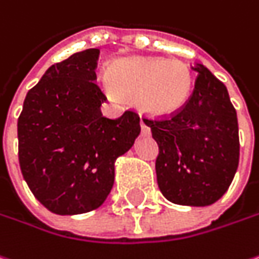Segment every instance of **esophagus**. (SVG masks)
<instances>
[{"label": "esophagus", "mask_w": 259, "mask_h": 259, "mask_svg": "<svg viewBox=\"0 0 259 259\" xmlns=\"http://www.w3.org/2000/svg\"><path fill=\"white\" fill-rule=\"evenodd\" d=\"M141 127H142V133H145V135H148L149 133V126L146 124V121L141 117Z\"/></svg>", "instance_id": "obj_1"}]
</instances>
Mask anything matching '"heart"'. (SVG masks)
Segmentation results:
<instances>
[{
    "instance_id": "1",
    "label": "heart",
    "mask_w": 259,
    "mask_h": 259,
    "mask_svg": "<svg viewBox=\"0 0 259 259\" xmlns=\"http://www.w3.org/2000/svg\"><path fill=\"white\" fill-rule=\"evenodd\" d=\"M111 97H138L139 107L156 117L174 114L191 96L194 78L178 59L126 58L117 61L103 79Z\"/></svg>"
}]
</instances>
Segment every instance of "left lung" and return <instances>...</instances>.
I'll return each mask as SVG.
<instances>
[{
  "instance_id": "left-lung-1",
  "label": "left lung",
  "mask_w": 259,
  "mask_h": 259,
  "mask_svg": "<svg viewBox=\"0 0 259 259\" xmlns=\"http://www.w3.org/2000/svg\"><path fill=\"white\" fill-rule=\"evenodd\" d=\"M184 107L143 118L158 143L155 169L163 197L183 206H210L231 186L239 163L236 110L225 84L201 63Z\"/></svg>"
}]
</instances>
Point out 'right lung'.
I'll return each instance as SVG.
<instances>
[{
    "instance_id": "add662e5",
    "label": "right lung",
    "mask_w": 259,
    "mask_h": 259,
    "mask_svg": "<svg viewBox=\"0 0 259 259\" xmlns=\"http://www.w3.org/2000/svg\"><path fill=\"white\" fill-rule=\"evenodd\" d=\"M98 49L55 63L26 96L18 117V161L28 188L56 214L100 207L114 184V162L141 133L139 114L104 117L96 84Z\"/></svg>"
}]
</instances>
